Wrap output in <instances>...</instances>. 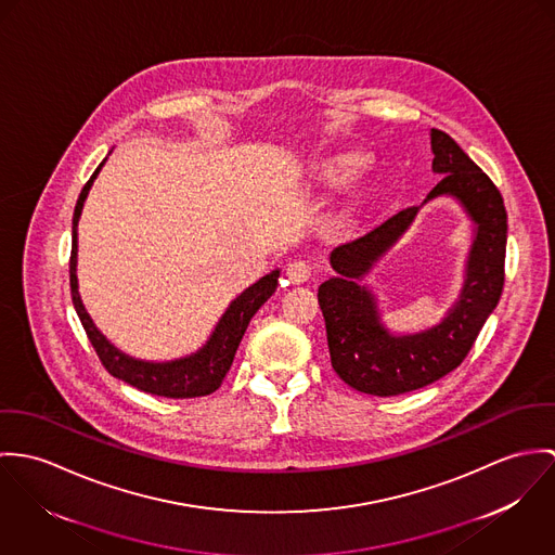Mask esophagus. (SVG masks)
<instances>
[{"instance_id":"esophagus-1","label":"esophagus","mask_w":555,"mask_h":555,"mask_svg":"<svg viewBox=\"0 0 555 555\" xmlns=\"http://www.w3.org/2000/svg\"><path fill=\"white\" fill-rule=\"evenodd\" d=\"M312 276V268H310V263L308 261H302V259H296V261H292L289 266H287V279L292 281V283H307L308 279Z\"/></svg>"}]
</instances>
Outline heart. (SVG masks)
Segmentation results:
<instances>
[{
	"label": "heart",
	"instance_id": "heart-1",
	"mask_svg": "<svg viewBox=\"0 0 555 555\" xmlns=\"http://www.w3.org/2000/svg\"><path fill=\"white\" fill-rule=\"evenodd\" d=\"M356 159H347V162H343L340 166H338V175H349L353 168H356Z\"/></svg>",
	"mask_w": 555,
	"mask_h": 555
}]
</instances>
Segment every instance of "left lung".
Segmentation results:
<instances>
[{
  "label": "left lung",
  "mask_w": 555,
  "mask_h": 555,
  "mask_svg": "<svg viewBox=\"0 0 555 555\" xmlns=\"http://www.w3.org/2000/svg\"><path fill=\"white\" fill-rule=\"evenodd\" d=\"M430 138L431 170L444 177L426 202L436 195H453L477 223L464 289L455 307L442 323L426 332L391 336L380 325L374 296L358 285L376 257L404 234L420 206L404 208L364 236L334 248L330 263L338 276L325 281L317 296L332 369L347 385L370 396L385 398L422 389L457 369L502 296L506 255L502 195L449 133L431 129Z\"/></svg>",
  "instance_id": "obj_1"
}]
</instances>
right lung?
<instances>
[{
	"mask_svg": "<svg viewBox=\"0 0 555 555\" xmlns=\"http://www.w3.org/2000/svg\"><path fill=\"white\" fill-rule=\"evenodd\" d=\"M102 164L91 175L87 185L82 186V191L78 195V202H76V208H74V219H72L69 292H72V302H74V308L78 312V319H80V323H82V327H85L102 366L108 370L113 376L121 378L125 383H129L131 387L140 389V391L153 393V396H164V398L208 396V393H212L221 387L225 374L232 369L236 349H238V345H241V340L247 332L248 321L253 319V314L259 310V307L274 294L276 281H279V270L259 279L255 285H250L230 305L225 314L221 317V321L217 323L210 340L197 353L183 358V360L164 362V364L140 362V360H133V358L125 356L98 332V327L93 325L91 317L87 314V310L80 302L78 283H76V250H78L76 228H78V219H80L85 197L93 185Z\"/></svg>",
	"mask_w": 555,
	"mask_h": 555,
	"instance_id": "right-lung-1",
	"label": "right lung"
}]
</instances>
